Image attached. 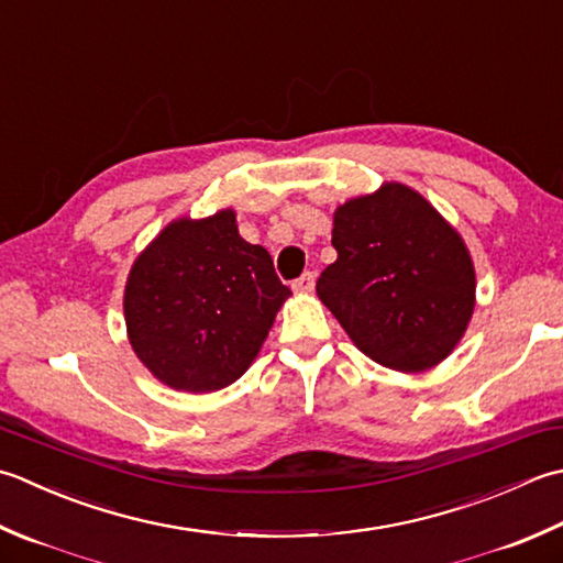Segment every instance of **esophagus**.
Segmentation results:
<instances>
[{
    "mask_svg": "<svg viewBox=\"0 0 563 563\" xmlns=\"http://www.w3.org/2000/svg\"><path fill=\"white\" fill-rule=\"evenodd\" d=\"M312 288H314V273H310V271L302 273L300 278L292 283V290L295 292H310Z\"/></svg>",
    "mask_w": 563,
    "mask_h": 563,
    "instance_id": "esophagus-1",
    "label": "esophagus"
}]
</instances>
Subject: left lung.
<instances>
[{"mask_svg":"<svg viewBox=\"0 0 563 563\" xmlns=\"http://www.w3.org/2000/svg\"><path fill=\"white\" fill-rule=\"evenodd\" d=\"M332 246L317 295L363 354L420 373L454 351L476 305V271L459 231L420 192L385 183L344 202Z\"/></svg>","mask_w":563,"mask_h":563,"instance_id":"8db88e82","label":"left lung"}]
</instances>
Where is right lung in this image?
<instances>
[{"mask_svg":"<svg viewBox=\"0 0 563 563\" xmlns=\"http://www.w3.org/2000/svg\"><path fill=\"white\" fill-rule=\"evenodd\" d=\"M288 295L271 253L239 236L234 209L175 219L129 271L131 349L175 390H222L258 356Z\"/></svg>","mask_w":563,"mask_h":563,"instance_id":"add662e5","label":"right lung"}]
</instances>
